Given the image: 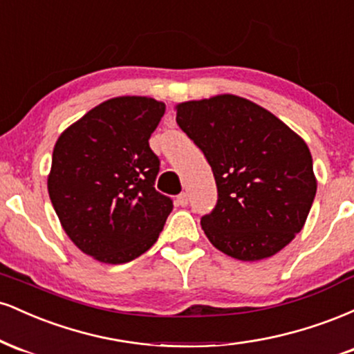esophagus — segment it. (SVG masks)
Segmentation results:
<instances>
[{
    "label": "esophagus",
    "instance_id": "esophagus-1",
    "mask_svg": "<svg viewBox=\"0 0 354 354\" xmlns=\"http://www.w3.org/2000/svg\"><path fill=\"white\" fill-rule=\"evenodd\" d=\"M176 205L181 206V208H185V206L188 205V194H186V193L178 194V196H176Z\"/></svg>",
    "mask_w": 354,
    "mask_h": 354
}]
</instances>
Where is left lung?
<instances>
[{
    "label": "left lung",
    "instance_id": "8db88e82",
    "mask_svg": "<svg viewBox=\"0 0 354 354\" xmlns=\"http://www.w3.org/2000/svg\"><path fill=\"white\" fill-rule=\"evenodd\" d=\"M174 109L216 180V208L201 218L211 245L239 261H259L290 245L318 186L303 138L268 109L228 93Z\"/></svg>",
    "mask_w": 354,
    "mask_h": 354
}]
</instances>
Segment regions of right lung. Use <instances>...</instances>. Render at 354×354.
I'll use <instances>...</instances> for the list:
<instances>
[{
	"mask_svg": "<svg viewBox=\"0 0 354 354\" xmlns=\"http://www.w3.org/2000/svg\"><path fill=\"white\" fill-rule=\"evenodd\" d=\"M166 111L148 96H116L61 133L53 149L48 193L64 233L106 265L148 251L173 201L154 189L160 160L149 136Z\"/></svg>",
	"mask_w": 354,
	"mask_h": 354,
	"instance_id": "obj_1",
	"label": "right lung"
}]
</instances>
